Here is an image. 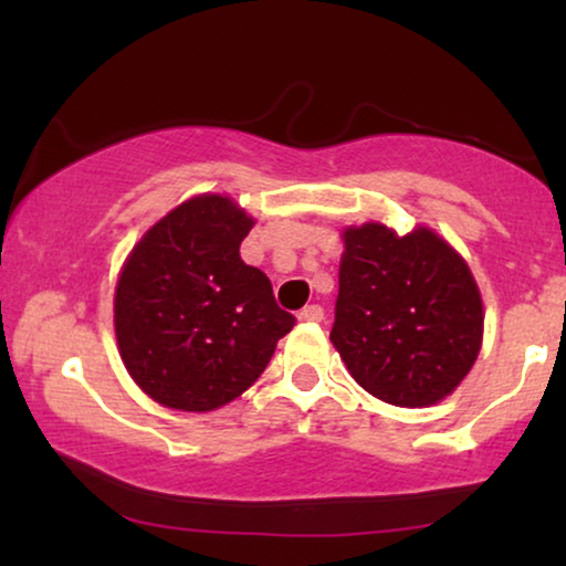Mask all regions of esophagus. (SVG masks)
<instances>
[{
  "label": "esophagus",
  "mask_w": 566,
  "mask_h": 566,
  "mask_svg": "<svg viewBox=\"0 0 566 566\" xmlns=\"http://www.w3.org/2000/svg\"><path fill=\"white\" fill-rule=\"evenodd\" d=\"M301 322H322L324 319V308L319 304H308L298 312Z\"/></svg>",
  "instance_id": "esophagus-1"
}]
</instances>
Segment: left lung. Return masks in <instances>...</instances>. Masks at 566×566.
Returning <instances> with one entry per match:
<instances>
[{
    "label": "left lung",
    "instance_id": "1",
    "mask_svg": "<svg viewBox=\"0 0 566 566\" xmlns=\"http://www.w3.org/2000/svg\"><path fill=\"white\" fill-rule=\"evenodd\" d=\"M329 339L355 381L397 407H430L474 366L484 312L459 252L430 229L343 231Z\"/></svg>",
    "mask_w": 566,
    "mask_h": 566
}]
</instances>
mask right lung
Here are the masks:
<instances>
[{
	"label": "right lung",
	"mask_w": 566,
	"mask_h": 566,
	"mask_svg": "<svg viewBox=\"0 0 566 566\" xmlns=\"http://www.w3.org/2000/svg\"><path fill=\"white\" fill-rule=\"evenodd\" d=\"M254 221L231 198L196 196L128 254L115 289V337L154 401L211 412L258 381L296 316L275 304L239 244Z\"/></svg>",
	"instance_id": "1"
}]
</instances>
